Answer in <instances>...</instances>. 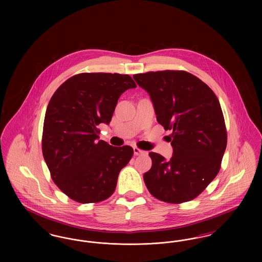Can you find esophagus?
<instances>
[{
	"label": "esophagus",
	"mask_w": 262,
	"mask_h": 262,
	"mask_svg": "<svg viewBox=\"0 0 262 262\" xmlns=\"http://www.w3.org/2000/svg\"><path fill=\"white\" fill-rule=\"evenodd\" d=\"M134 153H135V155L139 156V155H144L146 152L143 151V150H140L139 148H137V147H134Z\"/></svg>",
	"instance_id": "obj_1"
}]
</instances>
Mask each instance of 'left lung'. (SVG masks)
Listing matches in <instances>:
<instances>
[{"label": "left lung", "mask_w": 262, "mask_h": 262, "mask_svg": "<svg viewBox=\"0 0 262 262\" xmlns=\"http://www.w3.org/2000/svg\"><path fill=\"white\" fill-rule=\"evenodd\" d=\"M149 94L157 122L173 133V156L150 152L152 167L143 174L150 193L168 203L195 199L217 176L227 146L224 116L211 88L184 71L134 75Z\"/></svg>", "instance_id": "left-lung-1"}]
</instances>
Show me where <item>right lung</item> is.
<instances>
[{
    "label": "right lung",
    "instance_id": "add662e5",
    "mask_svg": "<svg viewBox=\"0 0 262 262\" xmlns=\"http://www.w3.org/2000/svg\"><path fill=\"white\" fill-rule=\"evenodd\" d=\"M137 84L128 75L79 74L53 94L43 126L42 152L54 183L80 203L113 194L118 176L134 149L99 140L100 124L109 125L120 96Z\"/></svg>",
    "mask_w": 262,
    "mask_h": 262
}]
</instances>
